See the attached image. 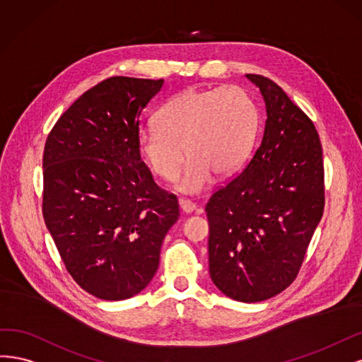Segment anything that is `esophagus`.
Masks as SVG:
<instances>
[{
	"mask_svg": "<svg viewBox=\"0 0 362 362\" xmlns=\"http://www.w3.org/2000/svg\"><path fill=\"white\" fill-rule=\"evenodd\" d=\"M179 204H180V209L185 214H192V212L197 211V204L189 202V200H186V198H180Z\"/></svg>",
	"mask_w": 362,
	"mask_h": 362,
	"instance_id": "1",
	"label": "esophagus"
}]
</instances>
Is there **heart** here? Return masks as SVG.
I'll return each instance as SVG.
<instances>
[{"label":"heart","mask_w":362,"mask_h":362,"mask_svg":"<svg viewBox=\"0 0 362 362\" xmlns=\"http://www.w3.org/2000/svg\"><path fill=\"white\" fill-rule=\"evenodd\" d=\"M158 124L138 131V150L150 170L171 182L189 156L177 188L198 194L212 174L239 170L248 159L259 131V108L239 86L212 90L188 88L177 93L158 111Z\"/></svg>","instance_id":"heart-1"}]
</instances>
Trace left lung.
Segmentation results:
<instances>
[{"label":"left lung","mask_w":362,"mask_h":362,"mask_svg":"<svg viewBox=\"0 0 362 362\" xmlns=\"http://www.w3.org/2000/svg\"><path fill=\"white\" fill-rule=\"evenodd\" d=\"M267 119L245 168L209 198V272L223 293L260 302L298 276L323 215L322 144L308 115L262 75Z\"/></svg>","instance_id":"obj_1"}]
</instances>
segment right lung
I'll list each match as a JSON object with an SVG mask.
<instances>
[{"label":"right lung","instance_id":"add662e5","mask_svg":"<svg viewBox=\"0 0 362 362\" xmlns=\"http://www.w3.org/2000/svg\"><path fill=\"white\" fill-rule=\"evenodd\" d=\"M164 79L111 76L57 120L43 151L42 212L67 272L90 295L122 300L158 271L160 245L179 219L136 135Z\"/></svg>","mask_w":362,"mask_h":362}]
</instances>
